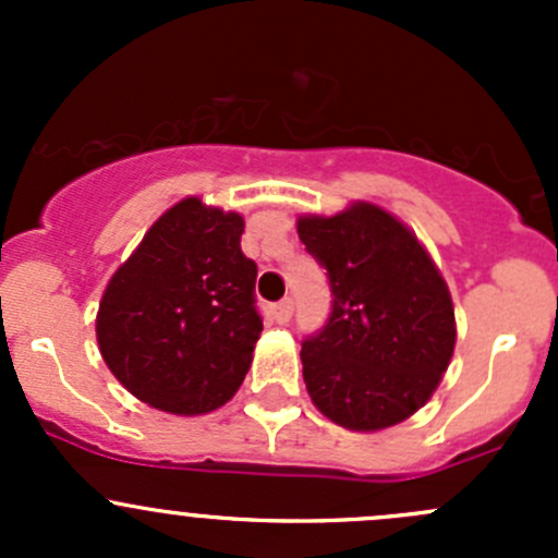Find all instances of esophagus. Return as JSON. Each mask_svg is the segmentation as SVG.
I'll return each instance as SVG.
<instances>
[{"instance_id": "34e87169", "label": "esophagus", "mask_w": 558, "mask_h": 558, "mask_svg": "<svg viewBox=\"0 0 558 558\" xmlns=\"http://www.w3.org/2000/svg\"><path fill=\"white\" fill-rule=\"evenodd\" d=\"M291 313H294V302H291V300H280L278 305L272 307V315H275V320H278V324H286V320L291 318Z\"/></svg>"}]
</instances>
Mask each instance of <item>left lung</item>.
<instances>
[{
  "mask_svg": "<svg viewBox=\"0 0 558 558\" xmlns=\"http://www.w3.org/2000/svg\"><path fill=\"white\" fill-rule=\"evenodd\" d=\"M296 234L329 269L324 331L302 342L313 404L351 432H384L418 413L456 348L446 278L413 229L375 202L305 213Z\"/></svg>",
  "mask_w": 558,
  "mask_h": 558,
  "instance_id": "8db88e82",
  "label": "left lung"
}]
</instances>
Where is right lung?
<instances>
[{"instance_id": "1", "label": "right lung", "mask_w": 558, "mask_h": 558, "mask_svg": "<svg viewBox=\"0 0 558 558\" xmlns=\"http://www.w3.org/2000/svg\"><path fill=\"white\" fill-rule=\"evenodd\" d=\"M240 213L185 196L161 213L107 280L97 345L140 402L205 415L238 393L262 335L256 264L243 256Z\"/></svg>"}]
</instances>
